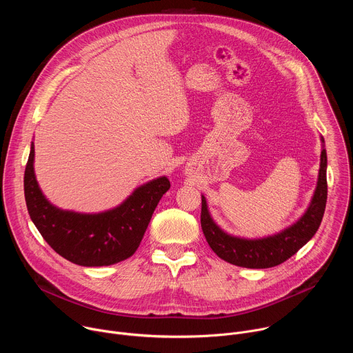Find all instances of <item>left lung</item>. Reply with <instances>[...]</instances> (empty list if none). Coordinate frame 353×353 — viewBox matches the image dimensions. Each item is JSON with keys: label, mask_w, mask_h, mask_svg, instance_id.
I'll list each match as a JSON object with an SVG mask.
<instances>
[{"label": "left lung", "mask_w": 353, "mask_h": 353, "mask_svg": "<svg viewBox=\"0 0 353 353\" xmlns=\"http://www.w3.org/2000/svg\"><path fill=\"white\" fill-rule=\"evenodd\" d=\"M324 142V139L321 138ZM201 203V228L204 236L222 260L244 268H271L282 264L303 247L317 232L327 204V152L323 148L317 187L312 203L296 223L278 234L264 239H241L225 233L211 218L205 196Z\"/></svg>", "instance_id": "8db88e82"}]
</instances>
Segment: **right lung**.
Returning <instances> with one entry per match:
<instances>
[{
  "mask_svg": "<svg viewBox=\"0 0 353 353\" xmlns=\"http://www.w3.org/2000/svg\"><path fill=\"white\" fill-rule=\"evenodd\" d=\"M34 148L25 169L28 212L56 253L82 267L113 265L130 259L138 248L162 195L170 188L168 177L138 187L124 203L102 214H78L52 205L41 194L33 170Z\"/></svg>",
  "mask_w": 353,
  "mask_h": 353,
  "instance_id": "right-lung-1",
  "label": "right lung"
}]
</instances>
